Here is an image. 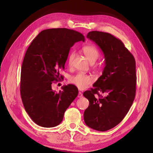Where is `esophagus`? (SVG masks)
Instances as JSON below:
<instances>
[{
	"label": "esophagus",
	"instance_id": "obj_1",
	"mask_svg": "<svg viewBox=\"0 0 153 153\" xmlns=\"http://www.w3.org/2000/svg\"><path fill=\"white\" fill-rule=\"evenodd\" d=\"M82 96H83L81 92H79V93H78V95H77L78 98H81V97H82Z\"/></svg>",
	"mask_w": 153,
	"mask_h": 153
}]
</instances>
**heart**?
<instances>
[{
    "label": "heart",
    "mask_w": 153,
    "mask_h": 153,
    "mask_svg": "<svg viewBox=\"0 0 153 153\" xmlns=\"http://www.w3.org/2000/svg\"><path fill=\"white\" fill-rule=\"evenodd\" d=\"M82 51L85 57L91 62L93 63L99 57V52L95 46L90 45H85L82 48ZM76 53L74 51H71L68 57V64L69 66H71ZM69 82L76 86L79 89L84 90L91 85L94 82L93 77L83 72H78L76 75L72 76L69 79Z\"/></svg>",
    "instance_id": "heart-1"
}]
</instances>
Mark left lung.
I'll use <instances>...</instances> for the list:
<instances>
[{
  "instance_id": "1",
  "label": "left lung",
  "mask_w": 153,
  "mask_h": 153,
  "mask_svg": "<svg viewBox=\"0 0 153 153\" xmlns=\"http://www.w3.org/2000/svg\"><path fill=\"white\" fill-rule=\"evenodd\" d=\"M87 38L103 51L105 66L94 88L83 94L89 100L84 119L92 129L105 131L121 122L132 105L136 85L135 59L121 40L108 33L92 31Z\"/></svg>"
}]
</instances>
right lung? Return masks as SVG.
<instances>
[{
  "instance_id": "add662e5",
  "label": "right lung",
  "mask_w": 153,
  "mask_h": 153,
  "mask_svg": "<svg viewBox=\"0 0 153 153\" xmlns=\"http://www.w3.org/2000/svg\"><path fill=\"white\" fill-rule=\"evenodd\" d=\"M79 41L84 42V36L77 31L51 28L40 32L28 48L21 69L20 95L27 114L39 126L60 124L78 95L74 85L56 92L51 84L62 79L59 70L64 69L70 48Z\"/></svg>"
}]
</instances>
